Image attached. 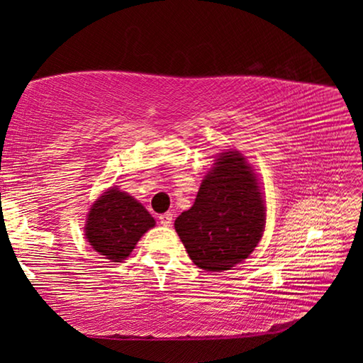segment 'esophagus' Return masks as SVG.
I'll list each match as a JSON object with an SVG mask.
<instances>
[{"label": "esophagus", "mask_w": 363, "mask_h": 363, "mask_svg": "<svg viewBox=\"0 0 363 363\" xmlns=\"http://www.w3.org/2000/svg\"><path fill=\"white\" fill-rule=\"evenodd\" d=\"M160 224L162 225H171L173 224V214L171 213H164V214H160Z\"/></svg>", "instance_id": "1"}]
</instances>
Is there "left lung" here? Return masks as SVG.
Returning <instances> with one entry per match:
<instances>
[{
	"mask_svg": "<svg viewBox=\"0 0 363 363\" xmlns=\"http://www.w3.org/2000/svg\"><path fill=\"white\" fill-rule=\"evenodd\" d=\"M266 227V205L255 169L240 152H220L205 174L195 203L174 229L195 266L229 270L253 253Z\"/></svg>",
	"mask_w": 363,
	"mask_h": 363,
	"instance_id": "8db88e82",
	"label": "left lung"
}]
</instances>
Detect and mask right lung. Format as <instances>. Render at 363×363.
Here are the masks:
<instances>
[{
    "mask_svg": "<svg viewBox=\"0 0 363 363\" xmlns=\"http://www.w3.org/2000/svg\"><path fill=\"white\" fill-rule=\"evenodd\" d=\"M153 225L155 219L138 200L118 187H110L91 205L84 235L101 256L121 262Z\"/></svg>",
    "mask_w": 363,
    "mask_h": 363,
    "instance_id": "1",
    "label": "right lung"
}]
</instances>
